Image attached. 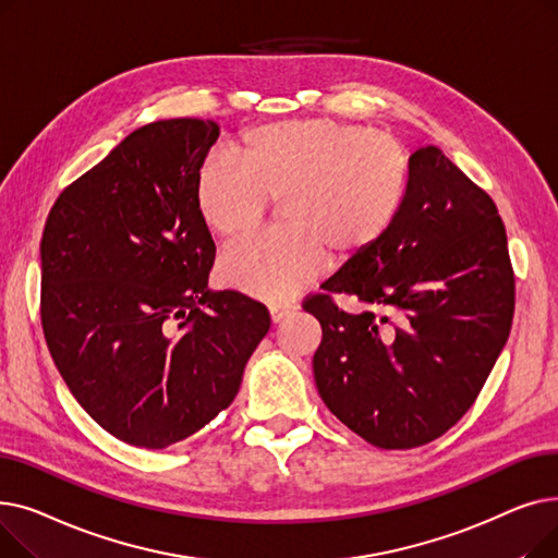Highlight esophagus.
I'll list each match as a JSON object with an SVG mask.
<instances>
[{
    "label": "esophagus",
    "mask_w": 558,
    "mask_h": 558,
    "mask_svg": "<svg viewBox=\"0 0 558 558\" xmlns=\"http://www.w3.org/2000/svg\"><path fill=\"white\" fill-rule=\"evenodd\" d=\"M269 314H271L274 324H280V320H284V318H289L291 314H294V307H291V305H271Z\"/></svg>",
    "instance_id": "esophagus-1"
}]
</instances>
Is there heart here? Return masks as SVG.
<instances>
[{
    "mask_svg": "<svg viewBox=\"0 0 558 558\" xmlns=\"http://www.w3.org/2000/svg\"><path fill=\"white\" fill-rule=\"evenodd\" d=\"M412 187L414 158L398 140L339 120H287L246 131L238 160H205L194 205L201 223L232 244L280 198L284 228L226 253L217 269L226 287L278 303L324 271L328 255L350 264L383 244Z\"/></svg>",
    "mask_w": 558,
    "mask_h": 558,
    "instance_id": "b5f03b06",
    "label": "heart"
}]
</instances>
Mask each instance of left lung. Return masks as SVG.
<instances>
[{
  "label": "left lung",
  "mask_w": 558,
  "mask_h": 558,
  "mask_svg": "<svg viewBox=\"0 0 558 558\" xmlns=\"http://www.w3.org/2000/svg\"><path fill=\"white\" fill-rule=\"evenodd\" d=\"M412 158L414 187L393 232L303 301L324 330L312 360L318 396L383 450L425 446L461 421L515 310L507 230L493 198L436 146ZM337 293L365 310L339 311Z\"/></svg>",
  "instance_id": "left-lung-1"
}]
</instances>
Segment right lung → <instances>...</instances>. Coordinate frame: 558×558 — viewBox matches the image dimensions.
<instances>
[{"label":"right lung","instance_id":"add662e5","mask_svg":"<svg viewBox=\"0 0 558 558\" xmlns=\"http://www.w3.org/2000/svg\"><path fill=\"white\" fill-rule=\"evenodd\" d=\"M219 126L162 120L124 137L49 210L40 320L51 360L95 423L162 450L234 400L269 310L210 291L194 183Z\"/></svg>","mask_w":558,"mask_h":558}]
</instances>
